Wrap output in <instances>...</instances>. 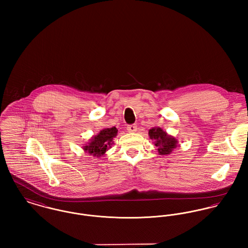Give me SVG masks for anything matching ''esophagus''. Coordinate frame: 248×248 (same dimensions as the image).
<instances>
[{
    "label": "esophagus",
    "instance_id": "1",
    "mask_svg": "<svg viewBox=\"0 0 248 248\" xmlns=\"http://www.w3.org/2000/svg\"><path fill=\"white\" fill-rule=\"evenodd\" d=\"M127 130H128V132H129V133H135V132H137V130H138V126H137L136 124L128 125Z\"/></svg>",
    "mask_w": 248,
    "mask_h": 248
}]
</instances>
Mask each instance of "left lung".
Instances as JSON below:
<instances>
[{
    "instance_id": "8db88e82",
    "label": "left lung",
    "mask_w": 248,
    "mask_h": 248,
    "mask_svg": "<svg viewBox=\"0 0 248 248\" xmlns=\"http://www.w3.org/2000/svg\"><path fill=\"white\" fill-rule=\"evenodd\" d=\"M149 137L152 140H155L154 143L157 147L159 155H169L177 147V140L159 127L152 128L149 131Z\"/></svg>"
}]
</instances>
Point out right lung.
Here are the masks:
<instances>
[{"label":"right lung","instance_id":"add662e5","mask_svg":"<svg viewBox=\"0 0 248 248\" xmlns=\"http://www.w3.org/2000/svg\"><path fill=\"white\" fill-rule=\"evenodd\" d=\"M117 135V129L115 127L106 128L99 132L98 135L92 138L89 145L85 146L83 149L90 155H93L96 157L103 155L111 145L113 144L112 139Z\"/></svg>","mask_w":248,"mask_h":248}]
</instances>
